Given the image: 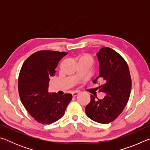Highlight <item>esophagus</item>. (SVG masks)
<instances>
[{"label":"esophagus","instance_id":"obj_1","mask_svg":"<svg viewBox=\"0 0 150 150\" xmlns=\"http://www.w3.org/2000/svg\"><path fill=\"white\" fill-rule=\"evenodd\" d=\"M78 95H79V93L77 92H74V93H72V96H73V97H75V96H77Z\"/></svg>","mask_w":150,"mask_h":150}]
</instances>
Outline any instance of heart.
<instances>
[{"instance_id":"b5f03b06","label":"heart","mask_w":150,"mask_h":150,"mask_svg":"<svg viewBox=\"0 0 150 150\" xmlns=\"http://www.w3.org/2000/svg\"><path fill=\"white\" fill-rule=\"evenodd\" d=\"M77 59L78 60L79 63V62H88V63H91V65H92L93 63V58L91 57L90 55H88L87 54H85V53L79 55L78 57H77Z\"/></svg>"}]
</instances>
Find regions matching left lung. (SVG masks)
Wrapping results in <instances>:
<instances>
[{
  "mask_svg": "<svg viewBox=\"0 0 150 150\" xmlns=\"http://www.w3.org/2000/svg\"><path fill=\"white\" fill-rule=\"evenodd\" d=\"M99 62L98 78L104 81L100 91L106 95L100 100L91 95V102L86 106V115L91 120L108 124L115 120L123 111L132 88V80L128 64L121 55L110 47H105L97 53Z\"/></svg>",
  "mask_w": 150,
  "mask_h": 150,
  "instance_id": "1",
  "label": "left lung"
}]
</instances>
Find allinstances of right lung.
Masks as SVG:
<instances>
[{
  "label": "right lung",
  "instance_id": "right-lung-1",
  "mask_svg": "<svg viewBox=\"0 0 150 150\" xmlns=\"http://www.w3.org/2000/svg\"><path fill=\"white\" fill-rule=\"evenodd\" d=\"M67 52L42 50L25 61L18 77V93L22 103L34 120L42 124L55 122L64 115L72 99L71 94L59 96L48 92L50 77L55 73L58 63Z\"/></svg>",
  "mask_w": 150,
  "mask_h": 150
}]
</instances>
